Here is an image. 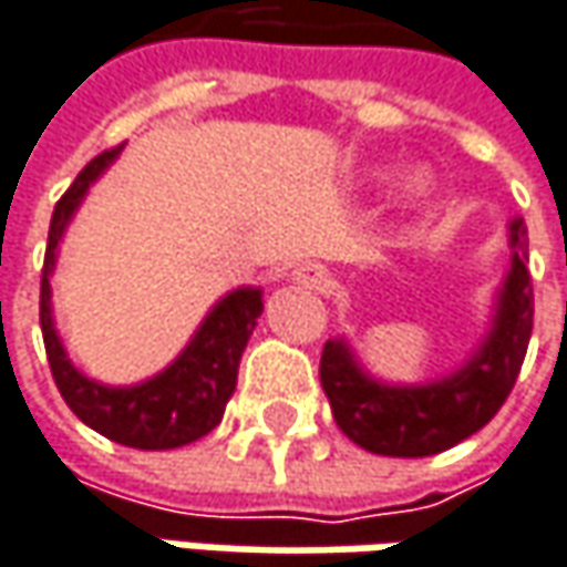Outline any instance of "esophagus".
<instances>
[{"instance_id":"obj_1","label":"esophagus","mask_w":567,"mask_h":567,"mask_svg":"<svg viewBox=\"0 0 567 567\" xmlns=\"http://www.w3.org/2000/svg\"><path fill=\"white\" fill-rule=\"evenodd\" d=\"M293 280L309 287V290H326L329 287V270L322 264H300L293 270Z\"/></svg>"}]
</instances>
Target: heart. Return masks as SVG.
<instances>
[{"label": "heart", "instance_id": "b5f03b06", "mask_svg": "<svg viewBox=\"0 0 567 567\" xmlns=\"http://www.w3.org/2000/svg\"><path fill=\"white\" fill-rule=\"evenodd\" d=\"M425 174H420V171H413V174H406V177H403V189H406V193H423L425 189Z\"/></svg>", "mask_w": 567, "mask_h": 567}]
</instances>
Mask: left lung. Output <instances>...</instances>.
<instances>
[{
    "label": "left lung",
    "mask_w": 567,
    "mask_h": 567,
    "mask_svg": "<svg viewBox=\"0 0 567 567\" xmlns=\"http://www.w3.org/2000/svg\"><path fill=\"white\" fill-rule=\"evenodd\" d=\"M513 261L501 290L494 329L474 358L452 378L423 386L371 381L344 342H326L319 381L344 435L374 455L425 458L458 445L491 423L519 378L533 336V277L523 223L509 225Z\"/></svg>",
    "instance_id": "8db88e82"
}]
</instances>
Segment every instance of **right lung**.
<instances>
[{"mask_svg": "<svg viewBox=\"0 0 567 567\" xmlns=\"http://www.w3.org/2000/svg\"><path fill=\"white\" fill-rule=\"evenodd\" d=\"M118 154V147H109L96 154L70 183L54 206L51 231H48V251L41 267V336L48 364L54 374V384L61 390L63 403L76 413V420L96 429L100 435L128 445V449H181L223 423L225 403L235 393L238 381V361L241 351L255 332V322L261 316V290H235L216 306L206 322L199 326L196 339L186 344L181 358L157 378L138 386H102L83 378L70 358L63 354V344L54 332L51 319V270L58 258V241L70 223L73 209L80 206L90 183L109 167V161Z\"/></svg>", "mask_w": 567, "mask_h": 567, "instance_id": "1", "label": "right lung"}]
</instances>
